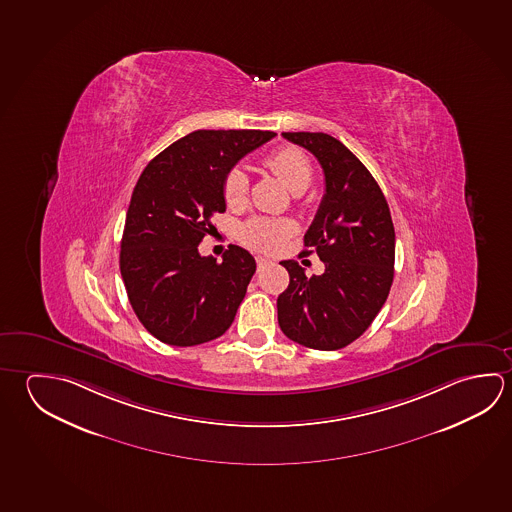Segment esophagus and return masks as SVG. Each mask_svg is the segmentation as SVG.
I'll list each match as a JSON object with an SVG mask.
<instances>
[{
  "label": "esophagus",
  "mask_w": 512,
  "mask_h": 512,
  "mask_svg": "<svg viewBox=\"0 0 512 512\" xmlns=\"http://www.w3.org/2000/svg\"><path fill=\"white\" fill-rule=\"evenodd\" d=\"M269 264H273L271 260L266 259V257H257V268L264 269L266 266H269Z\"/></svg>",
  "instance_id": "34e87169"
}]
</instances>
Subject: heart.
<instances>
[{"mask_svg":"<svg viewBox=\"0 0 512 512\" xmlns=\"http://www.w3.org/2000/svg\"><path fill=\"white\" fill-rule=\"evenodd\" d=\"M269 171L286 183V187L293 192H302L307 189L313 178V167L304 151L298 147H280L269 154L264 160ZM250 178L241 167H232L223 178V196L230 207L243 205L248 198ZM293 232V226L287 221L268 219V217H253L241 228V239L248 246L273 252L282 246L287 237Z\"/></svg>","mask_w":512,"mask_h":512,"instance_id":"heart-1","label":"heart"}]
</instances>
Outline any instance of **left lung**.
I'll return each instance as SVG.
<instances>
[{"label":"left lung","instance_id":"obj_1","mask_svg":"<svg viewBox=\"0 0 512 512\" xmlns=\"http://www.w3.org/2000/svg\"><path fill=\"white\" fill-rule=\"evenodd\" d=\"M282 136L322 165L325 194L304 235V255L318 253L325 271L307 277L295 260L280 262L289 286L277 298L278 325L289 340L309 349H343L367 331L390 293L395 260L390 208L367 167L340 140L325 133Z\"/></svg>","mask_w":512,"mask_h":512}]
</instances>
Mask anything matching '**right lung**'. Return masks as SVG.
I'll return each mask as SVG.
<instances>
[{
  "label": "right lung",
  "instance_id": "obj_1",
  "mask_svg": "<svg viewBox=\"0 0 512 512\" xmlns=\"http://www.w3.org/2000/svg\"><path fill=\"white\" fill-rule=\"evenodd\" d=\"M273 131L199 129L147 163L136 181L120 243V273L138 320L176 347L216 340L234 322L255 259L230 244L223 262L201 257L212 216L225 212L223 178Z\"/></svg>",
  "mask_w": 512,
  "mask_h": 512
}]
</instances>
